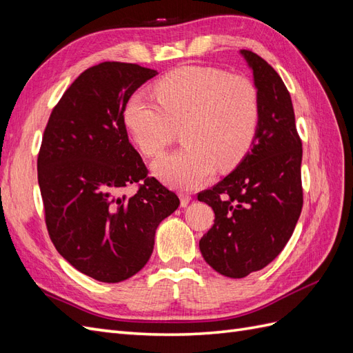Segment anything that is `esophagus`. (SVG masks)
Masks as SVG:
<instances>
[{
  "label": "esophagus",
  "instance_id": "obj_1",
  "mask_svg": "<svg viewBox=\"0 0 353 353\" xmlns=\"http://www.w3.org/2000/svg\"><path fill=\"white\" fill-rule=\"evenodd\" d=\"M179 199H181V206L185 208V206L188 205V203H190V200H191V196L187 194V193H181V194H179Z\"/></svg>",
  "mask_w": 353,
  "mask_h": 353
}]
</instances>
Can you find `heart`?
Here are the masks:
<instances>
[{
  "instance_id": "heart-1",
  "label": "heart",
  "mask_w": 353,
  "mask_h": 353,
  "mask_svg": "<svg viewBox=\"0 0 353 353\" xmlns=\"http://www.w3.org/2000/svg\"><path fill=\"white\" fill-rule=\"evenodd\" d=\"M157 101L134 94L123 109V123L135 145L148 157L162 154L183 128L181 150L159 159L154 174L176 188H194L213 169L236 168L258 134L261 100L245 77L187 65L154 85Z\"/></svg>"
}]
</instances>
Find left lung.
<instances>
[{"mask_svg": "<svg viewBox=\"0 0 353 353\" xmlns=\"http://www.w3.org/2000/svg\"><path fill=\"white\" fill-rule=\"evenodd\" d=\"M253 70L261 121L250 152L210 190L199 193L215 212L199 241L205 261L230 279L259 271L290 240L303 206L302 140L290 92L261 56L241 50Z\"/></svg>", "mask_w": 353, "mask_h": 353, "instance_id": "obj_1", "label": "left lung"}]
</instances>
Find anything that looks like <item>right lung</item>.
<instances>
[{"mask_svg": "<svg viewBox=\"0 0 353 353\" xmlns=\"http://www.w3.org/2000/svg\"><path fill=\"white\" fill-rule=\"evenodd\" d=\"M156 73L121 61L87 69L42 135L37 166L50 239L72 266L101 283L140 271L159 223L179 206L174 191L148 176L123 123L126 101ZM131 183L137 190L125 195Z\"/></svg>", "mask_w": 353, "mask_h": 353, "instance_id": "1", "label": "right lung"}]
</instances>
